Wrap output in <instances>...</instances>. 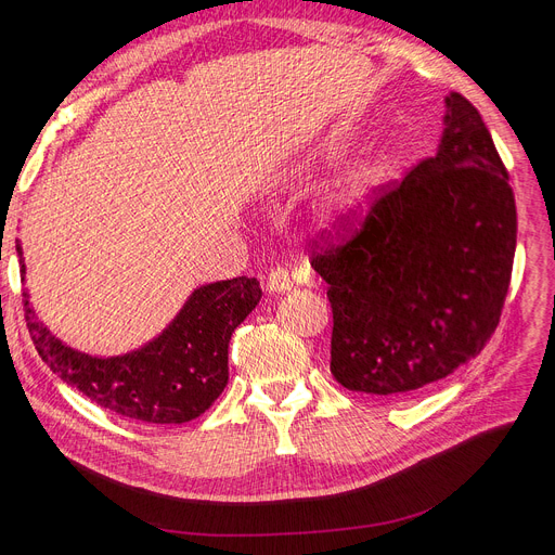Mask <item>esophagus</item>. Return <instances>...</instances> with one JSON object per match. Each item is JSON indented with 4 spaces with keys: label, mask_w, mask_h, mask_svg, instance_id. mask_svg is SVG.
<instances>
[{
    "label": "esophagus",
    "mask_w": 555,
    "mask_h": 555,
    "mask_svg": "<svg viewBox=\"0 0 555 555\" xmlns=\"http://www.w3.org/2000/svg\"><path fill=\"white\" fill-rule=\"evenodd\" d=\"M293 287V276L283 268V266H274L268 272V289L270 293H285V289Z\"/></svg>",
    "instance_id": "34e87169"
}]
</instances>
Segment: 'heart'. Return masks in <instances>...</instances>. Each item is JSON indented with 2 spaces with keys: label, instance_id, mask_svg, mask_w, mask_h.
Masks as SVG:
<instances>
[{
  "label": "heart",
  "instance_id": "heart-1",
  "mask_svg": "<svg viewBox=\"0 0 555 555\" xmlns=\"http://www.w3.org/2000/svg\"><path fill=\"white\" fill-rule=\"evenodd\" d=\"M371 189H373V180L366 172L356 175L353 180H348V184L335 195L326 222L335 229H344L348 224H353L366 207Z\"/></svg>",
  "mask_w": 555,
  "mask_h": 555
}]
</instances>
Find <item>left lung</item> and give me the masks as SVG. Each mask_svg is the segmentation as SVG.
Instances as JSON below:
<instances>
[{
	"mask_svg": "<svg viewBox=\"0 0 555 555\" xmlns=\"http://www.w3.org/2000/svg\"><path fill=\"white\" fill-rule=\"evenodd\" d=\"M446 103L439 153L375 186L353 224L310 245L328 283L331 371L351 391L393 398L439 383L500 326L515 195L477 107L456 92Z\"/></svg>",
	"mask_w": 555,
	"mask_h": 555,
	"instance_id": "obj_1",
	"label": "left lung"
}]
</instances>
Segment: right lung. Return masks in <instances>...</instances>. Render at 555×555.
Listing matches in <instances>:
<instances>
[{"instance_id":"right-lung-1","label":"right lung","mask_w":555,"mask_h":555,"mask_svg":"<svg viewBox=\"0 0 555 555\" xmlns=\"http://www.w3.org/2000/svg\"><path fill=\"white\" fill-rule=\"evenodd\" d=\"M22 258V247L17 245ZM22 281H24V260ZM256 279L236 276L197 287L172 324L139 351L92 358L57 341L24 293V319L42 362L82 396L130 421L180 425L216 402L229 380L231 333L260 301Z\"/></svg>"}]
</instances>
